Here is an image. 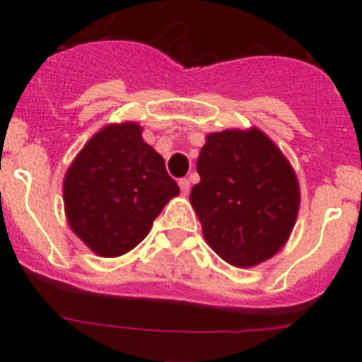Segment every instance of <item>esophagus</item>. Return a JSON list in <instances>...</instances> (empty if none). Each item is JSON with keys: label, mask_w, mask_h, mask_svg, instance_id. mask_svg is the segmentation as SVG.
I'll return each mask as SVG.
<instances>
[{"label": "esophagus", "mask_w": 362, "mask_h": 362, "mask_svg": "<svg viewBox=\"0 0 362 362\" xmlns=\"http://www.w3.org/2000/svg\"><path fill=\"white\" fill-rule=\"evenodd\" d=\"M179 188H181V194L187 196L188 192H190V181H188L187 177H181L179 179Z\"/></svg>", "instance_id": "obj_1"}]
</instances>
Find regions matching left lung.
<instances>
[{"instance_id":"1","label":"left lung","mask_w":362,"mask_h":362,"mask_svg":"<svg viewBox=\"0 0 362 362\" xmlns=\"http://www.w3.org/2000/svg\"><path fill=\"white\" fill-rule=\"evenodd\" d=\"M201 181L190 203L204 239L221 259L255 267L279 252L299 210V183L261 130L210 134L197 158Z\"/></svg>"}]
</instances>
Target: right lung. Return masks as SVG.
Segmentation results:
<instances>
[{
    "label": "right lung",
    "mask_w": 362,
    "mask_h": 362,
    "mask_svg": "<svg viewBox=\"0 0 362 362\" xmlns=\"http://www.w3.org/2000/svg\"><path fill=\"white\" fill-rule=\"evenodd\" d=\"M136 123L108 124L83 146L63 183L66 219L103 257L137 246L179 187Z\"/></svg>",
    "instance_id": "obj_1"
}]
</instances>
